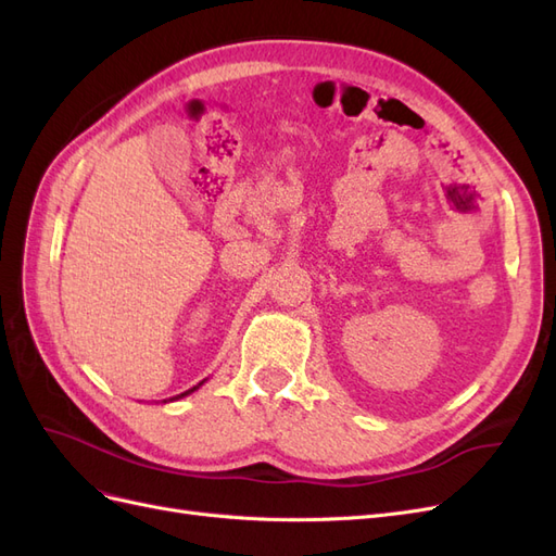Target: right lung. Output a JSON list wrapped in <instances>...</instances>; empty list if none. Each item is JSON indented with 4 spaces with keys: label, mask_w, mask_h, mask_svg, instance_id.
I'll list each match as a JSON object with an SVG mask.
<instances>
[{
    "label": "right lung",
    "mask_w": 556,
    "mask_h": 556,
    "mask_svg": "<svg viewBox=\"0 0 556 556\" xmlns=\"http://www.w3.org/2000/svg\"><path fill=\"white\" fill-rule=\"evenodd\" d=\"M204 382H206V380H201V382H199V384H194V387H190V390H188V392H182V394H176V396H172V399H164V401H162V403H169V401H178V399H182V396H188V394H192V392H197V390H199V387H201V384H204Z\"/></svg>",
    "instance_id": "right-lung-1"
}]
</instances>
